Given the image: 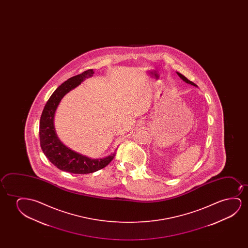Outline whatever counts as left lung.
I'll return each instance as SVG.
<instances>
[{"label":"left lung","mask_w":248,"mask_h":248,"mask_svg":"<svg viewBox=\"0 0 248 248\" xmlns=\"http://www.w3.org/2000/svg\"><path fill=\"white\" fill-rule=\"evenodd\" d=\"M177 75H179V76H180V78H181L183 81L187 83V84H190V85H193V86H196V87H197V85H196L195 83H193V82H191L190 80H189V79H188L186 77H185L183 75H181V74L178 73V72H177Z\"/></svg>","instance_id":"obj_1"}]
</instances>
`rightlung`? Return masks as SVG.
<instances>
[{"mask_svg":"<svg viewBox=\"0 0 248 248\" xmlns=\"http://www.w3.org/2000/svg\"><path fill=\"white\" fill-rule=\"evenodd\" d=\"M94 72L89 69L68 78L56 89L45 106L40 120V142L46 156L59 170L73 173H90L102 170L115 156V152L102 158H91L65 146L58 138L54 125L55 113L58 105L68 92L76 88Z\"/></svg>","mask_w":248,"mask_h":248,"instance_id":"add662e5","label":"right lung"}]
</instances>
